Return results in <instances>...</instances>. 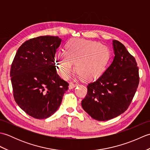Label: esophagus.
Segmentation results:
<instances>
[{"label": "esophagus", "instance_id": "esophagus-1", "mask_svg": "<svg viewBox=\"0 0 150 150\" xmlns=\"http://www.w3.org/2000/svg\"><path fill=\"white\" fill-rule=\"evenodd\" d=\"M77 86V84L74 83V82H70V83H69V89H73V88H74L75 87Z\"/></svg>", "mask_w": 150, "mask_h": 150}]
</instances>
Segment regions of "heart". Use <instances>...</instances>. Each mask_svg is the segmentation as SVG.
I'll return each mask as SVG.
<instances>
[{
  "label": "heart",
  "instance_id": "1",
  "mask_svg": "<svg viewBox=\"0 0 150 150\" xmlns=\"http://www.w3.org/2000/svg\"><path fill=\"white\" fill-rule=\"evenodd\" d=\"M110 58L108 47L96 41L83 39H70L65 46V52L56 54L57 67L60 75L67 79L76 70L79 76L86 81L99 77L106 69Z\"/></svg>",
  "mask_w": 150,
  "mask_h": 150
}]
</instances>
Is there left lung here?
<instances>
[{
  "label": "left lung",
  "instance_id": "left-lung-1",
  "mask_svg": "<svg viewBox=\"0 0 150 150\" xmlns=\"http://www.w3.org/2000/svg\"><path fill=\"white\" fill-rule=\"evenodd\" d=\"M113 46L112 63L96 81L88 84L87 95L81 103L86 112L100 121L113 119L128 109L139 83L134 57L119 41L113 40Z\"/></svg>",
  "mask_w": 150,
  "mask_h": 150
}]
</instances>
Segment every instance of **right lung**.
<instances>
[{"label": "right lung", "mask_w": 150, "mask_h": 150, "mask_svg": "<svg viewBox=\"0 0 150 150\" xmlns=\"http://www.w3.org/2000/svg\"><path fill=\"white\" fill-rule=\"evenodd\" d=\"M61 39L40 36L19 47L11 64L14 99L28 115L46 119L58 110L69 84L57 73L55 56Z\"/></svg>", "instance_id": "1"}]
</instances>
